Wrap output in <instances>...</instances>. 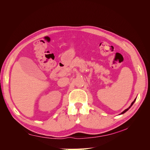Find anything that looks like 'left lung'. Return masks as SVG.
<instances>
[{
  "label": "left lung",
  "mask_w": 150,
  "mask_h": 150,
  "mask_svg": "<svg viewBox=\"0 0 150 150\" xmlns=\"http://www.w3.org/2000/svg\"><path fill=\"white\" fill-rule=\"evenodd\" d=\"M136 99H137V98H135V99H134V101H133L132 103H131V105H130V106H129V107L128 108H127V109H126V110H125V111H122V112L121 113V114H120V115H122V114H124V113H125V112H126L127 111H128V110H129V108H131V106H132V105H133V104H134V103L135 102V101H136Z\"/></svg>",
  "instance_id": "8db88e82"
}]
</instances>
